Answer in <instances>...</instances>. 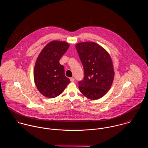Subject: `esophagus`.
Returning a JSON list of instances; mask_svg holds the SVG:
<instances>
[{"instance_id":"esophagus-1","label":"esophagus","mask_w":148,"mask_h":148,"mask_svg":"<svg viewBox=\"0 0 148 148\" xmlns=\"http://www.w3.org/2000/svg\"><path fill=\"white\" fill-rule=\"evenodd\" d=\"M69 79H70V81L71 82H73L75 81V78L74 77H71Z\"/></svg>"}]
</instances>
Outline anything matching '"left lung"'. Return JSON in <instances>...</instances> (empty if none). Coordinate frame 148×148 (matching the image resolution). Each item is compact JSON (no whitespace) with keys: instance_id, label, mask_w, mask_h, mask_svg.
<instances>
[{"instance_id":"8db88e82","label":"left lung","mask_w":148,"mask_h":148,"mask_svg":"<svg viewBox=\"0 0 148 148\" xmlns=\"http://www.w3.org/2000/svg\"><path fill=\"white\" fill-rule=\"evenodd\" d=\"M76 48L84 70V79L79 82L82 93L90 100L101 98L113 82L112 60L106 49L95 42H83Z\"/></svg>"}]
</instances>
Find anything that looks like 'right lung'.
Listing matches in <instances>:
<instances>
[{"label": "right lung", "mask_w": 148, "mask_h": 148, "mask_svg": "<svg viewBox=\"0 0 148 148\" xmlns=\"http://www.w3.org/2000/svg\"><path fill=\"white\" fill-rule=\"evenodd\" d=\"M69 47L65 42L52 41L38 57L34 68V81L39 91L46 97L58 96L70 83L65 75L63 65L59 63Z\"/></svg>", "instance_id": "right-lung-1"}]
</instances>
